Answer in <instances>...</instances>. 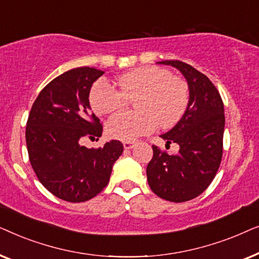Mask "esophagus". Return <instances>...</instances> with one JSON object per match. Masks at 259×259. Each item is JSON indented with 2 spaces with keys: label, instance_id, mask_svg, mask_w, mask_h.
<instances>
[{
  "label": "esophagus",
  "instance_id": "34e87169",
  "mask_svg": "<svg viewBox=\"0 0 259 259\" xmlns=\"http://www.w3.org/2000/svg\"><path fill=\"white\" fill-rule=\"evenodd\" d=\"M122 145H123V148H125V150H131V148L134 147L133 141H123Z\"/></svg>",
  "mask_w": 259,
  "mask_h": 259
}]
</instances>
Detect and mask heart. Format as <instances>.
I'll list each match as a JSON object with an SVG mask.
<instances>
[{"mask_svg":"<svg viewBox=\"0 0 259 259\" xmlns=\"http://www.w3.org/2000/svg\"><path fill=\"white\" fill-rule=\"evenodd\" d=\"M120 91L106 79L93 84L90 102L97 114H108L134 102L138 111H121L112 115L106 132L113 139L133 141L146 136L155 126L169 127L178 121L189 105V86L168 69L140 67L119 79Z\"/></svg>","mask_w":259,"mask_h":259,"instance_id":"1","label":"heart"}]
</instances>
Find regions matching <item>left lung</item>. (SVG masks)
Here are the masks:
<instances>
[{
  "instance_id": "1",
  "label": "left lung",
  "mask_w": 259,
  "mask_h": 259,
  "mask_svg": "<svg viewBox=\"0 0 259 259\" xmlns=\"http://www.w3.org/2000/svg\"><path fill=\"white\" fill-rule=\"evenodd\" d=\"M157 63L175 67L183 74L190 99L177 125L160 136L166 144H178L179 152L169 155L152 146L147 182L158 197L183 203L203 193L218 171L223 155L224 105L214 84L192 66L178 60Z\"/></svg>"
}]
</instances>
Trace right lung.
Wrapping results in <instances>:
<instances>
[{
  "label": "right lung",
  "mask_w": 259,
  "mask_h": 259,
  "mask_svg": "<svg viewBox=\"0 0 259 259\" xmlns=\"http://www.w3.org/2000/svg\"><path fill=\"white\" fill-rule=\"evenodd\" d=\"M104 73L79 67L61 74L40 92L28 116L26 143L31 167L49 192L70 203L100 193L123 152L118 140L97 150L80 144L102 134L88 98L92 84Z\"/></svg>",
  "instance_id": "1"
}]
</instances>
